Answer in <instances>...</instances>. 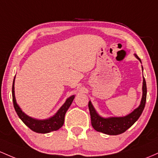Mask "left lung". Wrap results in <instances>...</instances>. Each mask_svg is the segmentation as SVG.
Segmentation results:
<instances>
[{
    "label": "left lung",
    "instance_id": "left-lung-1",
    "mask_svg": "<svg viewBox=\"0 0 158 158\" xmlns=\"http://www.w3.org/2000/svg\"><path fill=\"white\" fill-rule=\"evenodd\" d=\"M134 55L141 62V60L137 55L136 54H134ZM142 69L143 70V66H142ZM146 95V82H145V78L143 77V96H142V100L139 106L137 108L135 109L131 113L128 114L127 115L123 116V117H102L97 112L96 110L90 100L88 103V109H89L90 115H91V125L94 129L98 132H101L108 135H118L125 132L128 128L131 127L138 120V118L141 115L142 112L145 108Z\"/></svg>",
    "mask_w": 158,
    "mask_h": 158
}]
</instances>
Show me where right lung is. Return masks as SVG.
<instances>
[{
  "label": "right lung",
  "instance_id": "1",
  "mask_svg": "<svg viewBox=\"0 0 158 158\" xmlns=\"http://www.w3.org/2000/svg\"><path fill=\"white\" fill-rule=\"evenodd\" d=\"M15 78L13 79V88H12V95H13V106L17 115H19V118L23 121L24 124L27 126L31 130L36 133H47L52 131H58L63 126L64 122V116L66 112L69 107L70 106L71 103H73V100L75 98V95H72L70 98L66 100L65 103L62 105L58 112L52 117L48 118L46 119H37L31 118L30 116L26 115L22 110H21L19 106L16 103L15 97Z\"/></svg>",
  "mask_w": 158,
  "mask_h": 158
}]
</instances>
